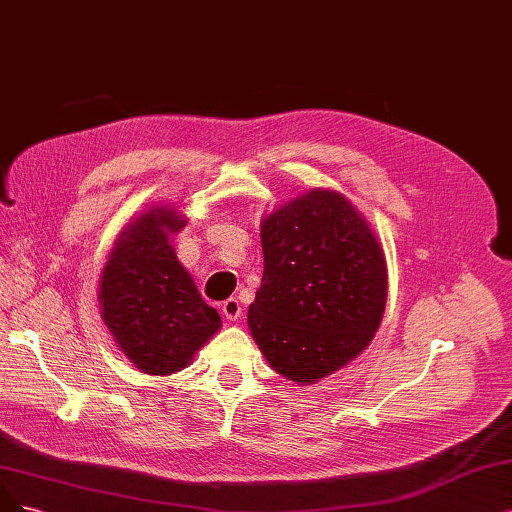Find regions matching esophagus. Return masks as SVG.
<instances>
[{"instance_id":"obj_1","label":"esophagus","mask_w":512,"mask_h":512,"mask_svg":"<svg viewBox=\"0 0 512 512\" xmlns=\"http://www.w3.org/2000/svg\"><path fill=\"white\" fill-rule=\"evenodd\" d=\"M222 313H224L226 320H231V322L241 320L243 309H241L239 298H228V301H224V303H222Z\"/></svg>"}]
</instances>
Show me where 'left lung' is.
I'll use <instances>...</instances> for the list:
<instances>
[{
	"mask_svg": "<svg viewBox=\"0 0 512 512\" xmlns=\"http://www.w3.org/2000/svg\"><path fill=\"white\" fill-rule=\"evenodd\" d=\"M262 284L248 324L267 362L313 383L373 341L387 298V264L360 211L313 188L260 224Z\"/></svg>",
	"mask_w": 512,
	"mask_h": 512,
	"instance_id": "left-lung-1",
	"label": "left lung"
}]
</instances>
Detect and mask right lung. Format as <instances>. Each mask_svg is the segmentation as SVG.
Returning a JSON list of instances; mask_svg holds the SVG:
<instances>
[{"label": "right lung", "instance_id": "1", "mask_svg": "<svg viewBox=\"0 0 512 512\" xmlns=\"http://www.w3.org/2000/svg\"><path fill=\"white\" fill-rule=\"evenodd\" d=\"M186 224L152 207L122 228L99 279L101 317L125 356L146 375H171L222 326L169 237Z\"/></svg>", "mask_w": 512, "mask_h": 512}]
</instances>
